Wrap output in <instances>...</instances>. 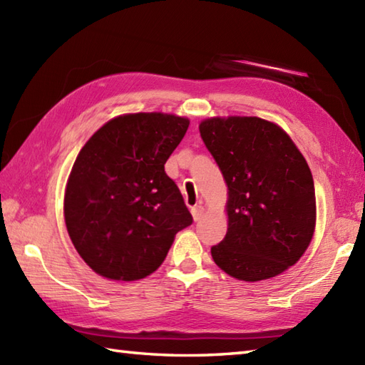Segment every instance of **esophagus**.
Instances as JSON below:
<instances>
[{
	"label": "esophagus",
	"instance_id": "1",
	"mask_svg": "<svg viewBox=\"0 0 365 365\" xmlns=\"http://www.w3.org/2000/svg\"><path fill=\"white\" fill-rule=\"evenodd\" d=\"M188 200V199H187ZM202 213H204V208L200 205H196V207H191V215H192V220L195 221H199L200 218H202Z\"/></svg>",
	"mask_w": 365,
	"mask_h": 365
}]
</instances>
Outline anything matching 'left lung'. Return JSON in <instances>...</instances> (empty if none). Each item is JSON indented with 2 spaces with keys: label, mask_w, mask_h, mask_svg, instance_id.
Returning a JSON list of instances; mask_svg holds the SVG:
<instances>
[{
  "label": "left lung",
  "mask_w": 365,
  "mask_h": 365,
  "mask_svg": "<svg viewBox=\"0 0 365 365\" xmlns=\"http://www.w3.org/2000/svg\"><path fill=\"white\" fill-rule=\"evenodd\" d=\"M200 136L227 183V234L212 246L216 265L240 281L281 274L315 229L314 178L290 136L260 118H212Z\"/></svg>",
  "instance_id": "left-lung-1"
}]
</instances>
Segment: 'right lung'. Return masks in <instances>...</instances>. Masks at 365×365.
<instances>
[{
	"label": "right lung",
	"instance_id": "add662e5",
	"mask_svg": "<svg viewBox=\"0 0 365 365\" xmlns=\"http://www.w3.org/2000/svg\"><path fill=\"white\" fill-rule=\"evenodd\" d=\"M190 120L136 113L106 122L84 144L64 196L67 232L97 274L136 281L166 259L178 230L192 224L165 163Z\"/></svg>",
	"mask_w": 365,
	"mask_h": 365
}]
</instances>
